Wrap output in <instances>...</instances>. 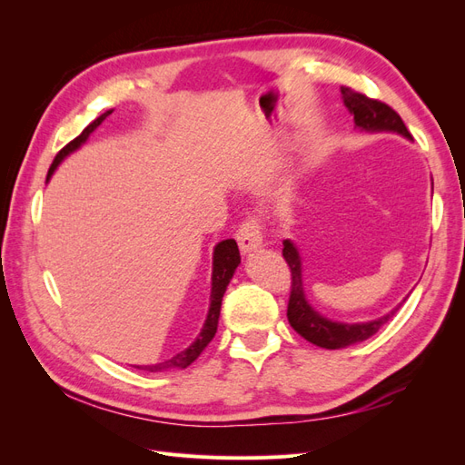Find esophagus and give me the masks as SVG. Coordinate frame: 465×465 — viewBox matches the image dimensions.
Here are the masks:
<instances>
[{"instance_id": "34e87169", "label": "esophagus", "mask_w": 465, "mask_h": 465, "mask_svg": "<svg viewBox=\"0 0 465 465\" xmlns=\"http://www.w3.org/2000/svg\"><path fill=\"white\" fill-rule=\"evenodd\" d=\"M262 241H263V236H262V227H260L258 217L244 219L241 227H238V231H236V242H238V246H241V250L244 252V254H248V252L260 248Z\"/></svg>"}]
</instances>
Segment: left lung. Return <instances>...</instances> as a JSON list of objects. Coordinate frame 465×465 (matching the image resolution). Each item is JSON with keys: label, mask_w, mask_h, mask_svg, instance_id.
<instances>
[{"label": "left lung", "mask_w": 465, "mask_h": 465, "mask_svg": "<svg viewBox=\"0 0 465 465\" xmlns=\"http://www.w3.org/2000/svg\"><path fill=\"white\" fill-rule=\"evenodd\" d=\"M341 96L347 110L353 114L355 125L362 132L376 134V132H396L407 139H411V134L407 132L403 120L393 108L386 103L374 101L367 94L357 93L351 87H341ZM283 258L289 263L291 270V297L287 306V318L292 330L301 333L306 341H311L323 349H341L359 341L369 340L384 323L396 314L398 308H393L386 316H380L371 322L361 323H345L333 322L323 318L320 312L308 304L304 287H302V265L299 250L291 241H283Z\"/></svg>", "instance_id": "obj_1"}]
</instances>
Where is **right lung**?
Wrapping results in <instances>:
<instances>
[{
    "label": "right lung",
    "mask_w": 465,
    "mask_h": 465,
    "mask_svg": "<svg viewBox=\"0 0 465 465\" xmlns=\"http://www.w3.org/2000/svg\"><path fill=\"white\" fill-rule=\"evenodd\" d=\"M112 114V110L104 112L103 116H98L94 122H91L85 130H83L74 142H69L58 154H55V159L50 166L46 182L50 180V176L54 174L55 168L58 164L67 157L69 153L77 151L83 143L87 142L89 135L98 128L104 122V118ZM241 263V252H238V246L234 242V238H229V241H223L215 246L213 250V275H211V302H209V312L205 318L203 328L198 335V340H195L188 349L182 351V353L166 359L163 362L157 364H145V367H137L135 369H142L147 372H163V371H174V369H186L190 364L202 355V351L209 345V341L213 340L215 333H217V323H219V314H221V302H223V294L227 291V285L231 283V279L234 275V270Z\"/></svg>",
    "instance_id": "right-lung-1"
}]
</instances>
